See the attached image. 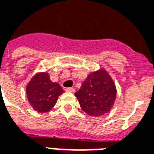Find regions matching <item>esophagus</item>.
Wrapping results in <instances>:
<instances>
[{
	"label": "esophagus",
	"mask_w": 154,
	"mask_h": 154,
	"mask_svg": "<svg viewBox=\"0 0 154 154\" xmlns=\"http://www.w3.org/2000/svg\"><path fill=\"white\" fill-rule=\"evenodd\" d=\"M65 91H67V92H74V91H75V89H74L73 87H67V88L65 89Z\"/></svg>",
	"instance_id": "1"
}]
</instances>
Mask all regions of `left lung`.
Segmentation results:
<instances>
[{
  "label": "left lung",
  "mask_w": 154,
  "mask_h": 154,
  "mask_svg": "<svg viewBox=\"0 0 154 154\" xmlns=\"http://www.w3.org/2000/svg\"><path fill=\"white\" fill-rule=\"evenodd\" d=\"M81 108L91 116L109 113L116 98L114 81L104 68L87 76L82 87L75 93Z\"/></svg>",
  "instance_id": "left-lung-1"
}]
</instances>
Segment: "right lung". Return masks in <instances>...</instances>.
I'll return each mask as SVG.
<instances>
[{"label": "right lung", "mask_w": 154, "mask_h": 154, "mask_svg": "<svg viewBox=\"0 0 154 154\" xmlns=\"http://www.w3.org/2000/svg\"><path fill=\"white\" fill-rule=\"evenodd\" d=\"M63 93V90L60 85L53 82L47 72H38L35 75L26 87L29 102L40 113L49 111Z\"/></svg>", "instance_id": "1"}]
</instances>
